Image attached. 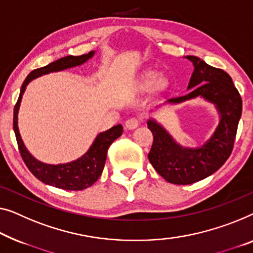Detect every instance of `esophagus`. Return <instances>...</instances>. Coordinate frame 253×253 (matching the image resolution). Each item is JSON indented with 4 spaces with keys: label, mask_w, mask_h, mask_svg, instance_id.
Here are the masks:
<instances>
[{
    "label": "esophagus",
    "mask_w": 253,
    "mask_h": 253,
    "mask_svg": "<svg viewBox=\"0 0 253 253\" xmlns=\"http://www.w3.org/2000/svg\"><path fill=\"white\" fill-rule=\"evenodd\" d=\"M138 125H139V120L137 118H135V117H131V118L127 119L125 123V126L127 129H134V128H136Z\"/></svg>",
    "instance_id": "34e87169"
}]
</instances>
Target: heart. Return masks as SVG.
<instances>
[{
    "instance_id": "b5f03b06",
    "label": "heart",
    "mask_w": 253,
    "mask_h": 253,
    "mask_svg": "<svg viewBox=\"0 0 253 253\" xmlns=\"http://www.w3.org/2000/svg\"><path fill=\"white\" fill-rule=\"evenodd\" d=\"M161 84V77L158 73H154V71H151V73H148L143 78L142 82V86L146 89H152L157 86H159Z\"/></svg>"
}]
</instances>
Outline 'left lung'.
Returning a JSON list of instances; mask_svg holds the SVG:
<instances>
[{
	"label": "left lung",
	"instance_id": "left-lung-1",
	"mask_svg": "<svg viewBox=\"0 0 253 253\" xmlns=\"http://www.w3.org/2000/svg\"><path fill=\"white\" fill-rule=\"evenodd\" d=\"M193 62L188 89L184 96L169 99V103L202 96L216 104L220 122L212 136L198 149H186L177 144L172 137L154 120L148 127L153 134L149 160L158 174L169 183L187 185L199 182L217 171L231 156L236 137L237 126L242 115V99L229 75L219 68L211 67L198 56L187 55Z\"/></svg>",
	"mask_w": 253,
	"mask_h": 253
}]
</instances>
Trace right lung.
<instances>
[{"mask_svg": "<svg viewBox=\"0 0 253 253\" xmlns=\"http://www.w3.org/2000/svg\"><path fill=\"white\" fill-rule=\"evenodd\" d=\"M93 54L94 52L90 51L87 54L78 56L68 55L56 60L50 65L33 70L26 77L25 82L22 83L20 94H19L18 101L13 109V130L16 134L19 152H20L22 160L27 166V168L41 182L67 191L85 190V188L92 186L99 179L103 171L105 160H107L109 146L123 134V126H114L109 130L97 135L87 152L76 161L63 165H46L37 161L25 148L18 129V110L21 102L22 94H24L26 86L28 85L30 81L42 76V75L52 73V71H60L67 69V68L82 65V63L87 61L89 58H92Z\"/></svg>", "mask_w": 253, "mask_h": 253, "instance_id": "add662e5", "label": "right lung"}]
</instances>
